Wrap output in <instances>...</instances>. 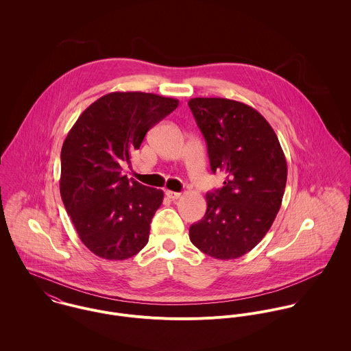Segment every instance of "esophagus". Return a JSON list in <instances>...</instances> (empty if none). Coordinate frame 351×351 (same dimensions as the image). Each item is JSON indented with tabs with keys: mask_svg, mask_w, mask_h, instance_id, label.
Wrapping results in <instances>:
<instances>
[{
	"mask_svg": "<svg viewBox=\"0 0 351 351\" xmlns=\"http://www.w3.org/2000/svg\"><path fill=\"white\" fill-rule=\"evenodd\" d=\"M166 196H167L169 199H171V200H177V199L181 197V193H178V192H171V191H166Z\"/></svg>",
	"mask_w": 351,
	"mask_h": 351,
	"instance_id": "1",
	"label": "esophagus"
}]
</instances>
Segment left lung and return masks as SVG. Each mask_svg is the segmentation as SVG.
Instances as JSON below:
<instances>
[{"label": "left lung", "mask_w": 351, "mask_h": 351, "mask_svg": "<svg viewBox=\"0 0 351 351\" xmlns=\"http://www.w3.org/2000/svg\"><path fill=\"white\" fill-rule=\"evenodd\" d=\"M189 108L205 138L210 169L224 186L206 195L204 219L189 228L191 242L216 259L252 250L271 227L285 192L287 159L266 119L239 101L196 97Z\"/></svg>", "instance_id": "obj_1"}]
</instances>
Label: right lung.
I'll list each match as a JSON object with an SVG mask.
<instances>
[{
	"mask_svg": "<svg viewBox=\"0 0 351 351\" xmlns=\"http://www.w3.org/2000/svg\"><path fill=\"white\" fill-rule=\"evenodd\" d=\"M180 101L143 92H113L89 105L60 152V196L82 243L108 261L142 250L163 192L128 180L121 163Z\"/></svg>",
	"mask_w": 351,
	"mask_h": 351,
	"instance_id": "right-lung-1",
	"label": "right lung"
}]
</instances>
